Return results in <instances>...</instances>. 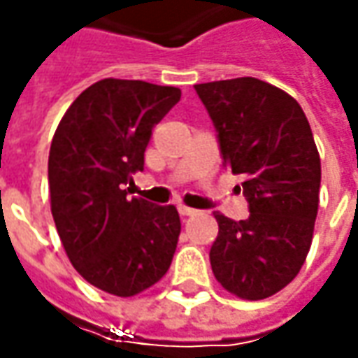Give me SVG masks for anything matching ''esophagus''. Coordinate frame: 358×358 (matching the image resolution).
Wrapping results in <instances>:
<instances>
[{
  "label": "esophagus",
  "instance_id": "34e87169",
  "mask_svg": "<svg viewBox=\"0 0 358 358\" xmlns=\"http://www.w3.org/2000/svg\"><path fill=\"white\" fill-rule=\"evenodd\" d=\"M179 213L183 215V217H191V215H197L199 211H197V209H193V207H185V205H179Z\"/></svg>",
  "mask_w": 358,
  "mask_h": 358
}]
</instances>
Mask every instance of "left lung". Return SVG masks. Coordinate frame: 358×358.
<instances>
[{"label": "left lung", "instance_id": "obj_1", "mask_svg": "<svg viewBox=\"0 0 358 358\" xmlns=\"http://www.w3.org/2000/svg\"><path fill=\"white\" fill-rule=\"evenodd\" d=\"M217 131L223 167L243 175L249 217L215 213L219 235L209 251L229 293L259 301L301 271L319 209L321 159L301 105L275 85L237 77L195 85Z\"/></svg>", "mask_w": 358, "mask_h": 358}]
</instances>
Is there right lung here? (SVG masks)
Returning a JSON list of instances; mask_svg holds the SVG:
<instances>
[{
  "mask_svg": "<svg viewBox=\"0 0 358 358\" xmlns=\"http://www.w3.org/2000/svg\"><path fill=\"white\" fill-rule=\"evenodd\" d=\"M181 91L101 79L65 111L49 149L51 215L77 273L105 293L133 296L167 273L181 233L173 205L129 197L151 127Z\"/></svg>",
  "mask_w": 358,
  "mask_h": 358,
  "instance_id": "obj_1",
  "label": "right lung"
}]
</instances>
